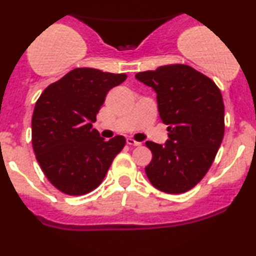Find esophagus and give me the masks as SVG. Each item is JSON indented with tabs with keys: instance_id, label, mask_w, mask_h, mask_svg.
I'll return each instance as SVG.
<instances>
[{
	"instance_id": "1",
	"label": "esophagus",
	"mask_w": 256,
	"mask_h": 256,
	"mask_svg": "<svg viewBox=\"0 0 256 256\" xmlns=\"http://www.w3.org/2000/svg\"><path fill=\"white\" fill-rule=\"evenodd\" d=\"M126 143H128V146H140V144H142V143L137 142V140H134V138H131V137H128V140H126Z\"/></svg>"
}]
</instances>
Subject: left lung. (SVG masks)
Returning a JSON list of instances; mask_svg holds the SVG:
<instances>
[{
    "mask_svg": "<svg viewBox=\"0 0 256 256\" xmlns=\"http://www.w3.org/2000/svg\"><path fill=\"white\" fill-rule=\"evenodd\" d=\"M136 79L156 92L158 114L168 131L165 144L146 142L152 152L146 177L160 192H189L212 166L224 137L222 92L188 64H166L137 73Z\"/></svg>",
    "mask_w": 256,
    "mask_h": 256,
    "instance_id": "8db88e82",
    "label": "left lung"
}]
</instances>
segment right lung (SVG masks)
Returning <instances> with one entry per match:
<instances>
[{
    "mask_svg": "<svg viewBox=\"0 0 256 256\" xmlns=\"http://www.w3.org/2000/svg\"><path fill=\"white\" fill-rule=\"evenodd\" d=\"M126 74L74 68L49 85L32 116V146L48 180L61 192L78 196L102 183L126 140H110L92 128L96 114L112 88Z\"/></svg>",
    "mask_w": 256,
    "mask_h": 256,
    "instance_id": "right-lung-1",
    "label": "right lung"
}]
</instances>
